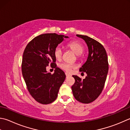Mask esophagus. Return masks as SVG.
I'll use <instances>...</instances> for the list:
<instances>
[{
	"mask_svg": "<svg viewBox=\"0 0 130 130\" xmlns=\"http://www.w3.org/2000/svg\"><path fill=\"white\" fill-rule=\"evenodd\" d=\"M65 75H66V76H67V77H69V76H70V74H68L67 73H65Z\"/></svg>",
	"mask_w": 130,
	"mask_h": 130,
	"instance_id": "obj_1",
	"label": "esophagus"
}]
</instances>
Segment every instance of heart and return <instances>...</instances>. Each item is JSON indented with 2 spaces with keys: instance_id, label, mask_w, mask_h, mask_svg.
I'll return each mask as SVG.
<instances>
[{
  "instance_id": "b5f03b06",
  "label": "heart",
  "mask_w": 130,
  "mask_h": 130,
  "mask_svg": "<svg viewBox=\"0 0 130 130\" xmlns=\"http://www.w3.org/2000/svg\"><path fill=\"white\" fill-rule=\"evenodd\" d=\"M67 46L69 48H70L73 52H74V53L76 55H77L78 57H79L80 55L82 54L84 51L83 45L81 44L80 43L77 41L69 43L67 45ZM54 55L57 59H60L62 55V48L59 46L56 47L54 50ZM60 67L63 70H65V72H67L68 73H70L73 69L75 68V66L72 64H70V63L63 62L60 65Z\"/></svg>"
}]
</instances>
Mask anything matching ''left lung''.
<instances>
[{"instance_id": "left-lung-1", "label": "left lung", "mask_w": 130, "mask_h": 130, "mask_svg": "<svg viewBox=\"0 0 130 130\" xmlns=\"http://www.w3.org/2000/svg\"><path fill=\"white\" fill-rule=\"evenodd\" d=\"M77 36L85 40L88 46L87 61L79 69L80 72H86L87 75L83 80L73 75L75 83L72 87V92L77 101L88 104L95 101L103 90L109 69L108 56L101 43L86 35Z\"/></svg>"}]
</instances>
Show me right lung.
I'll list each match as a JSON object with an SVG mask.
<instances>
[{
    "label": "right lung",
    "instance_id": "add662e5",
    "mask_svg": "<svg viewBox=\"0 0 130 130\" xmlns=\"http://www.w3.org/2000/svg\"><path fill=\"white\" fill-rule=\"evenodd\" d=\"M68 38L56 33L43 34L32 39L24 50L21 65L23 77L30 94L40 104L53 102L64 82L66 75L56 67L54 50L63 38ZM48 64L55 68L52 75L46 70Z\"/></svg>",
    "mask_w": 130,
    "mask_h": 130
}]
</instances>
